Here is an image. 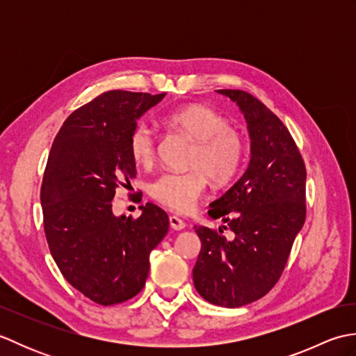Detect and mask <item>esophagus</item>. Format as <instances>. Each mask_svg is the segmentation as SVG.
Returning <instances> with one entry per match:
<instances>
[{
  "label": "esophagus",
  "instance_id": "obj_1",
  "mask_svg": "<svg viewBox=\"0 0 356 356\" xmlns=\"http://www.w3.org/2000/svg\"><path fill=\"white\" fill-rule=\"evenodd\" d=\"M170 226L174 231H182L185 228V222L177 216H170Z\"/></svg>",
  "mask_w": 356,
  "mask_h": 356
}]
</instances>
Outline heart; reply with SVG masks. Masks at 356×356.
Listing matches in <instances>:
<instances>
[{"instance_id": "1", "label": "heart", "mask_w": 356, "mask_h": 356, "mask_svg": "<svg viewBox=\"0 0 356 356\" xmlns=\"http://www.w3.org/2000/svg\"><path fill=\"white\" fill-rule=\"evenodd\" d=\"M166 122L194 140L188 171L163 172L149 185L151 197L177 213H188L207 188L208 179L225 185L236 177L246 154V143L238 131L229 128L220 113L205 105H186L170 113ZM128 151L140 166H149L156 159V134L145 122L131 130Z\"/></svg>"}]
</instances>
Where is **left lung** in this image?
<instances>
[{"mask_svg": "<svg viewBox=\"0 0 356 356\" xmlns=\"http://www.w3.org/2000/svg\"><path fill=\"white\" fill-rule=\"evenodd\" d=\"M238 105L251 138L243 176L208 214L226 223L218 231L194 226L202 241L193 280L209 303L240 307L264 297L289 259L306 220V166L289 130L266 105L243 90H217ZM231 229L234 238L222 236Z\"/></svg>", "mask_w": 356, "mask_h": 356, "instance_id": "left-lung-1", "label": "left lung"}]
</instances>
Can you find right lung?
Here are the masks:
<instances>
[{"label":"right lung","instance_id":"add662e5","mask_svg":"<svg viewBox=\"0 0 356 356\" xmlns=\"http://www.w3.org/2000/svg\"><path fill=\"white\" fill-rule=\"evenodd\" d=\"M163 97L105 92L74 110L53 140L41 186L45 238L64 278L97 305L142 291L149 252L168 232V214L154 203L139 207L138 218L111 211L116 188L136 177L128 151L136 120Z\"/></svg>","mask_w":356,"mask_h":356}]
</instances>
